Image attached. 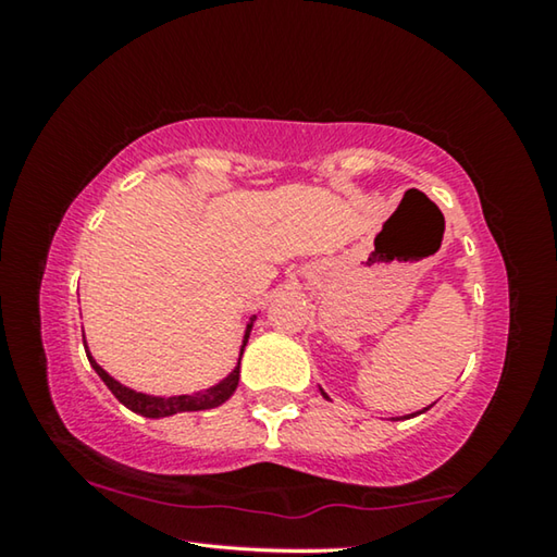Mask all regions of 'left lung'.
Masks as SVG:
<instances>
[{
    "label": "left lung",
    "instance_id": "1",
    "mask_svg": "<svg viewBox=\"0 0 557 557\" xmlns=\"http://www.w3.org/2000/svg\"><path fill=\"white\" fill-rule=\"evenodd\" d=\"M322 395H324V398H326V393H322ZM430 408H432V405H428V408H425V410H430ZM425 410H420V412H425Z\"/></svg>",
    "mask_w": 557,
    "mask_h": 557
}]
</instances>
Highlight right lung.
Listing matches in <instances>:
<instances>
[{"label":"right lung","mask_w":557,"mask_h":557,"mask_svg":"<svg viewBox=\"0 0 557 557\" xmlns=\"http://www.w3.org/2000/svg\"><path fill=\"white\" fill-rule=\"evenodd\" d=\"M252 322H256V317L250 319L248 329H245V338H243V348L245 344H248V336H250V329H252ZM83 344H86V336H83ZM240 348V354H243ZM88 354V361L92 369H96V373L102 379V383L108 385V388L112 391V395L125 405V408H129L132 412L137 414H145V418H166V414H176V412H188V410H209V408H219V405H223L225 400L231 398V395L235 393V388H238V379H240V366L235 369L228 379H223L219 385H213V388L203 391V393H194V395H172V398H157V395H145V393H137L132 388H125V385L117 383L112 375H108L106 371L100 369V366L96 363V358Z\"/></svg>","instance_id":"add662e5"}]
</instances>
